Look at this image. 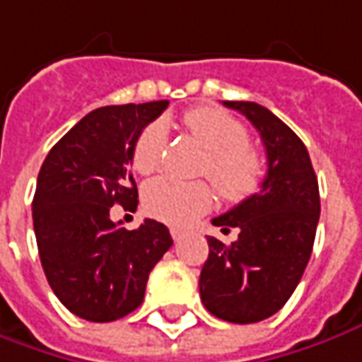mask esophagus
Instances as JSON below:
<instances>
[{
	"instance_id": "34e87169",
	"label": "esophagus",
	"mask_w": 362,
	"mask_h": 362,
	"mask_svg": "<svg viewBox=\"0 0 362 362\" xmlns=\"http://www.w3.org/2000/svg\"><path fill=\"white\" fill-rule=\"evenodd\" d=\"M170 235H172V240H174V242H178V240L182 238V230H178V228H172Z\"/></svg>"
}]
</instances>
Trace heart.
Listing matches in <instances>:
<instances>
[{
	"instance_id": "b5f03b06",
	"label": "heart",
	"mask_w": 362,
	"mask_h": 362,
	"mask_svg": "<svg viewBox=\"0 0 362 362\" xmlns=\"http://www.w3.org/2000/svg\"><path fill=\"white\" fill-rule=\"evenodd\" d=\"M182 122L208 152L204 174H208L223 198L238 202L259 190L264 158L247 142V130L240 120L216 107H198L188 110ZM164 142V120H152L140 130L130 152L134 170L140 174L156 170ZM142 200L150 216L172 226H184L212 208L214 192L206 182H180L160 176L146 184Z\"/></svg>"
}]
</instances>
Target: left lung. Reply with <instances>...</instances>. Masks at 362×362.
<instances>
[{
    "label": "left lung",
    "mask_w": 362,
    "mask_h": 362,
    "mask_svg": "<svg viewBox=\"0 0 362 362\" xmlns=\"http://www.w3.org/2000/svg\"><path fill=\"white\" fill-rule=\"evenodd\" d=\"M223 107L240 110L259 132L267 172L262 190L212 220L222 232L235 228L238 240L226 245L208 235L200 297L218 319L247 325L277 313L301 281L321 202L309 152L284 120L250 100H223Z\"/></svg>",
    "instance_id": "1"
}]
</instances>
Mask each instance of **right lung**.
Here are the masks:
<instances>
[{
    "mask_svg": "<svg viewBox=\"0 0 362 362\" xmlns=\"http://www.w3.org/2000/svg\"><path fill=\"white\" fill-rule=\"evenodd\" d=\"M168 100L112 105L88 112L53 148L37 176L33 230L53 293L73 315L109 323L144 299L152 267L170 250L168 228L144 220L136 230L110 220L120 204L136 210L130 152L140 130Z\"/></svg>",
    "mask_w": 362,
    "mask_h": 362,
    "instance_id": "right-lung-1",
    "label": "right lung"
}]
</instances>
